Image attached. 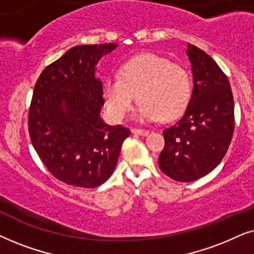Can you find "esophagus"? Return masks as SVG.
<instances>
[{"label":"esophagus","instance_id":"1","mask_svg":"<svg viewBox=\"0 0 254 254\" xmlns=\"http://www.w3.org/2000/svg\"><path fill=\"white\" fill-rule=\"evenodd\" d=\"M132 132L136 134H139V136H148V134H150V131L143 130V129H134L132 130Z\"/></svg>","mask_w":254,"mask_h":254}]
</instances>
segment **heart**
<instances>
[{
	"instance_id": "heart-1",
	"label": "heart",
	"mask_w": 254,
	"mask_h": 254,
	"mask_svg": "<svg viewBox=\"0 0 254 254\" xmlns=\"http://www.w3.org/2000/svg\"><path fill=\"white\" fill-rule=\"evenodd\" d=\"M104 107L109 116L121 121L132 110L137 99V120L173 121L187 109L191 81L187 70L155 53H143L125 62L118 76L102 84Z\"/></svg>"
}]
</instances>
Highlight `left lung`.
I'll list each match as a JSON object with an SVG mask.
<instances>
[{
    "instance_id": "left-lung-1",
    "label": "left lung",
    "mask_w": 254,
    "mask_h": 254,
    "mask_svg": "<svg viewBox=\"0 0 254 254\" xmlns=\"http://www.w3.org/2000/svg\"><path fill=\"white\" fill-rule=\"evenodd\" d=\"M192 90L184 116L164 130L165 147L159 167L180 182L203 178L218 166L235 129V104L228 77L215 60L191 44L187 45Z\"/></svg>"
}]
</instances>
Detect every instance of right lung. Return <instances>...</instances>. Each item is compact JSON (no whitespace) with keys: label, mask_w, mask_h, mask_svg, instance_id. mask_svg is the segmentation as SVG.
Wrapping results in <instances>:
<instances>
[{"label":"right lung","mask_w":254,"mask_h":254,"mask_svg":"<svg viewBox=\"0 0 254 254\" xmlns=\"http://www.w3.org/2000/svg\"><path fill=\"white\" fill-rule=\"evenodd\" d=\"M118 45H79L46 67L37 80L29 111V133L53 177L94 188L113 174L130 130L101 118L104 104L97 64Z\"/></svg>","instance_id":"1"}]
</instances>
